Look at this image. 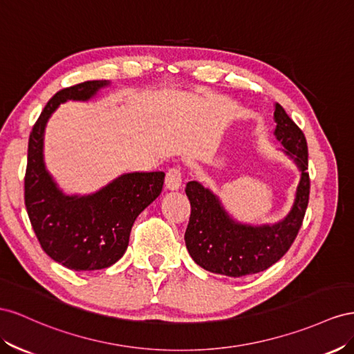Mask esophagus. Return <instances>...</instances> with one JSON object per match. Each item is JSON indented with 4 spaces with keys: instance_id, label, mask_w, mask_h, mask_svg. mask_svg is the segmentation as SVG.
I'll use <instances>...</instances> for the list:
<instances>
[{
    "instance_id": "1",
    "label": "esophagus",
    "mask_w": 354,
    "mask_h": 354,
    "mask_svg": "<svg viewBox=\"0 0 354 354\" xmlns=\"http://www.w3.org/2000/svg\"><path fill=\"white\" fill-rule=\"evenodd\" d=\"M166 188L170 191H176L180 188V184H183V174H180L179 167L170 169L166 174Z\"/></svg>"
}]
</instances>
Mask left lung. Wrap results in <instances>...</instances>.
Wrapping results in <instances>:
<instances>
[{
    "mask_svg": "<svg viewBox=\"0 0 354 354\" xmlns=\"http://www.w3.org/2000/svg\"><path fill=\"white\" fill-rule=\"evenodd\" d=\"M274 136L280 151L299 170L288 214L272 224H248L228 214L221 198L197 180L187 184L191 216L185 231L188 254L197 266L215 274L241 277L264 271L283 257L298 234L310 194L307 140L281 105L274 104Z\"/></svg>",
    "mask_w": 354,
    "mask_h": 354,
    "instance_id": "obj_1",
    "label": "left lung"
}]
</instances>
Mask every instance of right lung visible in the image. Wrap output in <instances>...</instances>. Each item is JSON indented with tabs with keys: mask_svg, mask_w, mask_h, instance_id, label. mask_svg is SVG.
Masks as SVG:
<instances>
[{
	"mask_svg": "<svg viewBox=\"0 0 354 354\" xmlns=\"http://www.w3.org/2000/svg\"><path fill=\"white\" fill-rule=\"evenodd\" d=\"M111 86L95 80L60 90L48 100L28 144L25 205L43 250L75 271L111 267L124 255L133 222L160 196L163 171H132L88 194H68L57 185L44 160L50 117L68 100L88 102Z\"/></svg>",
	"mask_w": 354,
	"mask_h": 354,
	"instance_id": "right-lung-1",
	"label": "right lung"
}]
</instances>
